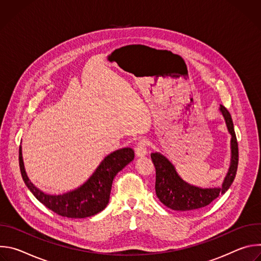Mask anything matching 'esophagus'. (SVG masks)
I'll return each mask as SVG.
<instances>
[{"label":"esophagus","instance_id":"obj_1","mask_svg":"<svg viewBox=\"0 0 261 261\" xmlns=\"http://www.w3.org/2000/svg\"><path fill=\"white\" fill-rule=\"evenodd\" d=\"M146 146H147V139L146 138L142 137L137 141V143L135 145V154H136L137 157H143V156L146 155V153H147Z\"/></svg>","mask_w":261,"mask_h":261}]
</instances>
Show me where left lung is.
I'll use <instances>...</instances> for the list:
<instances>
[{
	"mask_svg": "<svg viewBox=\"0 0 261 261\" xmlns=\"http://www.w3.org/2000/svg\"><path fill=\"white\" fill-rule=\"evenodd\" d=\"M227 129L231 134V163L229 171L221 188L201 189L184 181L176 173L173 165L161 154L152 153L151 159L156 169L155 190L159 200L174 211L192 212L208 205L220 194H224L231 186L238 170L239 145L229 111L221 105Z\"/></svg>",
	"mask_w": 261,
	"mask_h": 261,
	"instance_id": "obj_1",
	"label": "left lung"
}]
</instances>
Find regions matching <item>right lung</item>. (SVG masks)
<instances>
[{
  "label": "right lung",
  "mask_w": 261,
  "mask_h": 261,
  "mask_svg": "<svg viewBox=\"0 0 261 261\" xmlns=\"http://www.w3.org/2000/svg\"><path fill=\"white\" fill-rule=\"evenodd\" d=\"M18 159L22 179L37 199L62 217L81 219L94 216L105 208L115 176L134 159V152L132 148L125 147L111 153L82 187L63 195L45 194L29 180L23 167L20 147Z\"/></svg>",
  "instance_id": "add662e5"
}]
</instances>
